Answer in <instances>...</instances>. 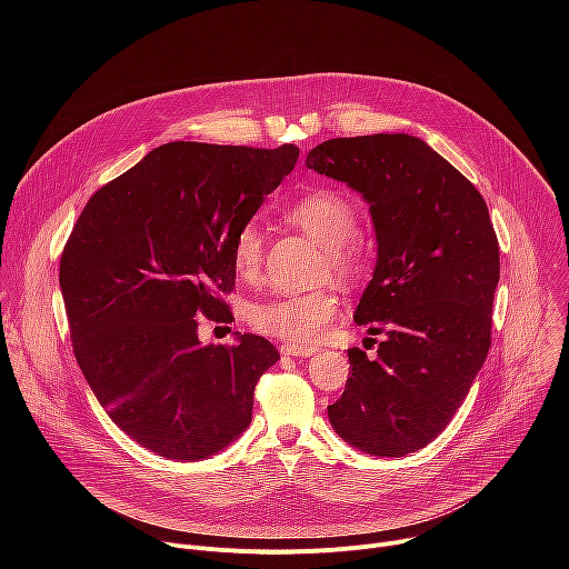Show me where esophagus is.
<instances>
[{"label": "esophagus", "mask_w": 569, "mask_h": 569, "mask_svg": "<svg viewBox=\"0 0 569 569\" xmlns=\"http://www.w3.org/2000/svg\"><path fill=\"white\" fill-rule=\"evenodd\" d=\"M279 351L283 356H301V358H308L317 351V347H303V345H281Z\"/></svg>", "instance_id": "34e87169"}]
</instances>
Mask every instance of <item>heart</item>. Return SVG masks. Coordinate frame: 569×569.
I'll use <instances>...</instances> for the list:
<instances>
[{
    "mask_svg": "<svg viewBox=\"0 0 569 569\" xmlns=\"http://www.w3.org/2000/svg\"><path fill=\"white\" fill-rule=\"evenodd\" d=\"M283 220L323 246L321 277H333L340 283H353L365 268V254L358 246V209L340 191L315 189L292 200ZM231 268L238 279L254 283L263 272L266 238L257 222H242L229 246ZM338 315V297L331 288H319L303 295H288L268 301H254L246 310V319L257 333L306 345L319 338Z\"/></svg>",
    "mask_w": 569,
    "mask_h": 569,
    "instance_id": "obj_1",
    "label": "heart"
}]
</instances>
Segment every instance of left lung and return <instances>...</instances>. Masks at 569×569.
<instances>
[{
	"label": "left lung",
	"mask_w": 569,
	"mask_h": 569,
	"mask_svg": "<svg viewBox=\"0 0 569 569\" xmlns=\"http://www.w3.org/2000/svg\"><path fill=\"white\" fill-rule=\"evenodd\" d=\"M306 167L360 191L378 263L353 319L376 358L349 349L333 430L367 455L402 457L435 441L491 349L500 246L481 193L412 134L338 137Z\"/></svg>",
	"instance_id": "obj_1"
}]
</instances>
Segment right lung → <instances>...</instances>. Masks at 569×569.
<instances>
[{
	"label": "right lung",
	"mask_w": 569,
	"mask_h": 569,
	"mask_svg": "<svg viewBox=\"0 0 569 569\" xmlns=\"http://www.w3.org/2000/svg\"><path fill=\"white\" fill-rule=\"evenodd\" d=\"M297 157L295 143H164L101 187L64 242L76 362L110 419L159 457H211L252 421L279 351L252 333L202 347L196 317L231 319V238Z\"/></svg>",
	"instance_id": "obj_1"
}]
</instances>
